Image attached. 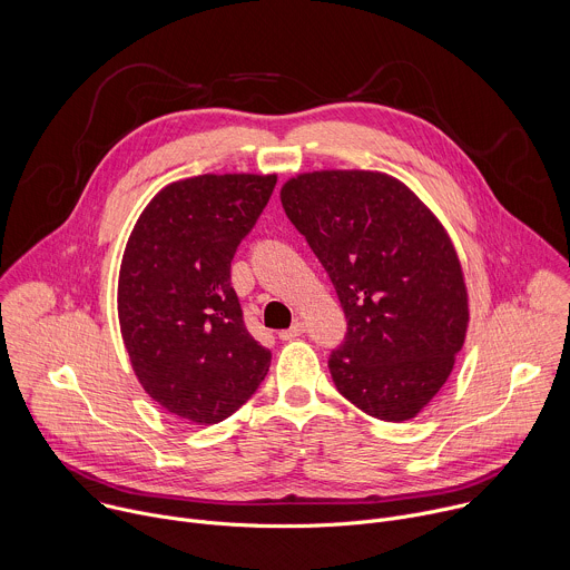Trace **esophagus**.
I'll return each mask as SVG.
<instances>
[{"mask_svg":"<svg viewBox=\"0 0 570 570\" xmlns=\"http://www.w3.org/2000/svg\"><path fill=\"white\" fill-rule=\"evenodd\" d=\"M302 333H304V324H302V322H295L291 328L279 331V337H282V340H295V337H299Z\"/></svg>","mask_w":570,"mask_h":570,"instance_id":"34e87169","label":"esophagus"}]
</instances>
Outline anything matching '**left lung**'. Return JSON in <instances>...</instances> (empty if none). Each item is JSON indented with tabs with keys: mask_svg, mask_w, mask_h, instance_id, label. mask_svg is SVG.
<instances>
[{
	"mask_svg": "<svg viewBox=\"0 0 570 570\" xmlns=\"http://www.w3.org/2000/svg\"><path fill=\"white\" fill-rule=\"evenodd\" d=\"M279 197L346 317L328 357L337 392L373 419H414L445 385L468 328L448 233L410 187L381 171L299 174Z\"/></svg>",
	"mask_w": 570,
	"mask_h": 570,
	"instance_id": "8db88e82",
	"label": "left lung"
}]
</instances>
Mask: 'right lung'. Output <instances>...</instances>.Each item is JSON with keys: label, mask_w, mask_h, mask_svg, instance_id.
Instances as JSON below:
<instances>
[{"label": "right lung", "mask_w": 570, "mask_h": 570, "mask_svg": "<svg viewBox=\"0 0 570 570\" xmlns=\"http://www.w3.org/2000/svg\"><path fill=\"white\" fill-rule=\"evenodd\" d=\"M277 176L204 174L167 185L140 215L120 266L118 317L145 392L199 425L259 390L271 351L246 328L230 264Z\"/></svg>", "instance_id": "1"}]
</instances>
